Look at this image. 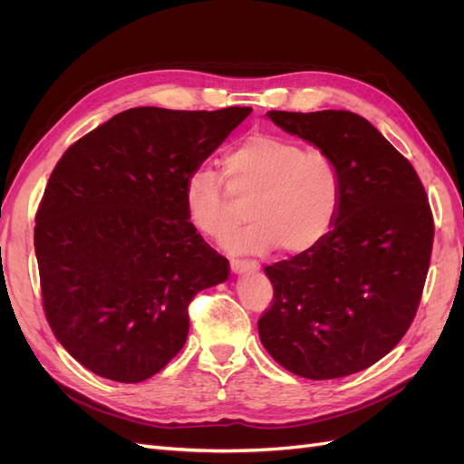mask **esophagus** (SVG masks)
Returning a JSON list of instances; mask_svg holds the SVG:
<instances>
[{"instance_id":"1","label":"esophagus","mask_w":464,"mask_h":464,"mask_svg":"<svg viewBox=\"0 0 464 464\" xmlns=\"http://www.w3.org/2000/svg\"><path fill=\"white\" fill-rule=\"evenodd\" d=\"M259 263L249 261V259H230V271L232 273H247V271H257Z\"/></svg>"}]
</instances>
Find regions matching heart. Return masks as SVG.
<instances>
[{
    "instance_id": "obj_1",
    "label": "heart",
    "mask_w": 464,
    "mask_h": 464,
    "mask_svg": "<svg viewBox=\"0 0 464 464\" xmlns=\"http://www.w3.org/2000/svg\"><path fill=\"white\" fill-rule=\"evenodd\" d=\"M222 178L201 166L186 179L189 222L222 240L242 218L227 247L263 254L276 246L288 256L310 254L334 230L343 207V172L329 152L276 135H251L222 160Z\"/></svg>"
}]
</instances>
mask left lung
<instances>
[{
	"mask_svg": "<svg viewBox=\"0 0 464 464\" xmlns=\"http://www.w3.org/2000/svg\"><path fill=\"white\" fill-rule=\"evenodd\" d=\"M278 128L329 152L343 172L334 230L310 254L265 266L275 296L259 339L307 379L370 368L399 344L430 269L433 215L412 164L354 111H266Z\"/></svg>",
	"mask_w": 464,
	"mask_h": 464,
	"instance_id": "8db88e82",
	"label": "left lung"
}]
</instances>
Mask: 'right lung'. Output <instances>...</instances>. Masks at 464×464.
I'll return each instance as SVG.
<instances>
[{"mask_svg": "<svg viewBox=\"0 0 464 464\" xmlns=\"http://www.w3.org/2000/svg\"><path fill=\"white\" fill-rule=\"evenodd\" d=\"M251 108H131L55 164L36 210L42 305L60 344L92 373L139 383L186 344L195 294L228 278L198 234L184 188Z\"/></svg>", "mask_w": 464, "mask_h": 464, "instance_id": "right-lung-1", "label": "right lung"}]
</instances>
